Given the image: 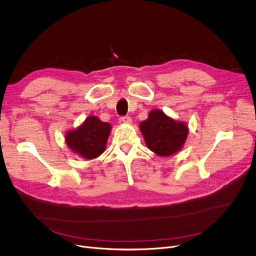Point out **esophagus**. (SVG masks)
Returning a JSON list of instances; mask_svg holds the SVG:
<instances>
[{
	"label": "esophagus",
	"instance_id": "esophagus-1",
	"mask_svg": "<svg viewBox=\"0 0 256 256\" xmlns=\"http://www.w3.org/2000/svg\"><path fill=\"white\" fill-rule=\"evenodd\" d=\"M122 122L124 124H132V118H130V116H122Z\"/></svg>",
	"mask_w": 256,
	"mask_h": 256
}]
</instances>
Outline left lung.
<instances>
[{"label":"left lung","instance_id":"1","mask_svg":"<svg viewBox=\"0 0 256 256\" xmlns=\"http://www.w3.org/2000/svg\"><path fill=\"white\" fill-rule=\"evenodd\" d=\"M147 147L160 156L178 151L188 136V126L168 118L161 110H153L140 124Z\"/></svg>","mask_w":256,"mask_h":256}]
</instances>
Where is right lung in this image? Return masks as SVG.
Masks as SVG:
<instances>
[{
  "label": "right lung",
  "instance_id": "add662e5",
  "mask_svg": "<svg viewBox=\"0 0 256 256\" xmlns=\"http://www.w3.org/2000/svg\"><path fill=\"white\" fill-rule=\"evenodd\" d=\"M111 126L101 122L96 116H90L76 130L66 134L67 146L86 159H94L101 155L109 136Z\"/></svg>",
  "mask_w": 256,
  "mask_h": 256
}]
</instances>
